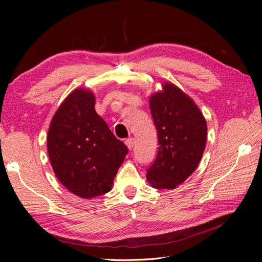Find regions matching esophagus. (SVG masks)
Masks as SVG:
<instances>
[{"mask_svg": "<svg viewBox=\"0 0 262 262\" xmlns=\"http://www.w3.org/2000/svg\"><path fill=\"white\" fill-rule=\"evenodd\" d=\"M124 143H125V145H126V146H128V148H129V149H132V148H133V146H134V139H133V138L126 139Z\"/></svg>", "mask_w": 262, "mask_h": 262, "instance_id": "esophagus-1", "label": "esophagus"}]
</instances>
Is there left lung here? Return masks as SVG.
I'll list each match as a JSON object with an SVG mask.
<instances>
[{"mask_svg":"<svg viewBox=\"0 0 262 262\" xmlns=\"http://www.w3.org/2000/svg\"><path fill=\"white\" fill-rule=\"evenodd\" d=\"M148 97L149 109L158 134V153L146 172L155 189L172 190L181 185L199 165L208 125L199 107L170 82Z\"/></svg>","mask_w":262,"mask_h":262,"instance_id":"obj_1","label":"left lung"}]
</instances>
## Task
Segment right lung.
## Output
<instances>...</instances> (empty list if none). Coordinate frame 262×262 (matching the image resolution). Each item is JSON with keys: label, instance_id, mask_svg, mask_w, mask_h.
<instances>
[{"label": "right lung", "instance_id": "obj_1", "mask_svg": "<svg viewBox=\"0 0 262 262\" xmlns=\"http://www.w3.org/2000/svg\"><path fill=\"white\" fill-rule=\"evenodd\" d=\"M92 91L76 89L61 102L50 122L47 149L55 176L70 192L92 199L112 190L128 153L95 112Z\"/></svg>", "mask_w": 262, "mask_h": 262}]
</instances>
